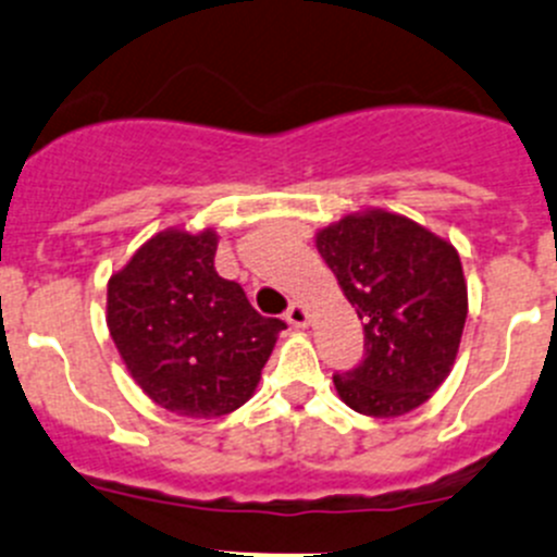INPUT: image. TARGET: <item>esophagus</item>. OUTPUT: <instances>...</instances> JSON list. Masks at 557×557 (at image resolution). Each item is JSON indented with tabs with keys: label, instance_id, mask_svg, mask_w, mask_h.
<instances>
[{
	"label": "esophagus",
	"instance_id": "1",
	"mask_svg": "<svg viewBox=\"0 0 557 557\" xmlns=\"http://www.w3.org/2000/svg\"><path fill=\"white\" fill-rule=\"evenodd\" d=\"M285 321H288L290 326H296V329H305L307 321H310V312H307L305 305L294 301V305L288 307V312H285Z\"/></svg>",
	"mask_w": 557,
	"mask_h": 557
}]
</instances>
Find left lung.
<instances>
[{
    "instance_id": "left-lung-1",
    "label": "left lung",
    "mask_w": 557,
    "mask_h": 557,
    "mask_svg": "<svg viewBox=\"0 0 557 557\" xmlns=\"http://www.w3.org/2000/svg\"><path fill=\"white\" fill-rule=\"evenodd\" d=\"M315 247L364 323V359L334 375L356 413L394 419L446 381L468 318L455 247L403 214L367 209L315 234Z\"/></svg>"
}]
</instances>
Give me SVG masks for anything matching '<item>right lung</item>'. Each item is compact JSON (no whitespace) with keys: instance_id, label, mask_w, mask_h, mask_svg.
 Here are the masks:
<instances>
[{"instance_id":"add662e5","label":"right lung","mask_w":557,"mask_h":557,"mask_svg":"<svg viewBox=\"0 0 557 557\" xmlns=\"http://www.w3.org/2000/svg\"><path fill=\"white\" fill-rule=\"evenodd\" d=\"M212 228H169L108 280V332L149 399L187 419H218L256 392L285 323L252 310L214 269Z\"/></svg>"}]
</instances>
